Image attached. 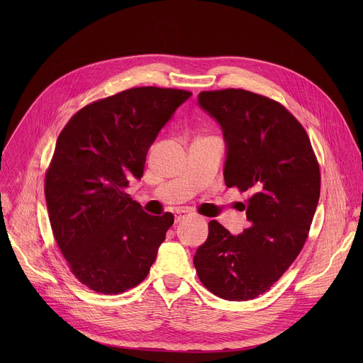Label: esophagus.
<instances>
[{
    "mask_svg": "<svg viewBox=\"0 0 363 363\" xmlns=\"http://www.w3.org/2000/svg\"><path fill=\"white\" fill-rule=\"evenodd\" d=\"M174 216H175V221L179 223V221H182L184 218H186L188 216H191V213H189L188 210H177Z\"/></svg>",
    "mask_w": 363,
    "mask_h": 363,
    "instance_id": "esophagus-1",
    "label": "esophagus"
}]
</instances>
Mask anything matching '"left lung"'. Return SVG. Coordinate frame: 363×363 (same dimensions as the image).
Segmentation results:
<instances>
[{
  "instance_id": "left-lung-1",
  "label": "left lung",
  "mask_w": 363,
  "mask_h": 363,
  "mask_svg": "<svg viewBox=\"0 0 363 363\" xmlns=\"http://www.w3.org/2000/svg\"><path fill=\"white\" fill-rule=\"evenodd\" d=\"M199 106L221 125L224 179L248 191V227L231 235L218 221L194 266L216 296L245 301L270 290L300 254L320 196V169L301 123L281 103L244 89L201 91Z\"/></svg>"
}]
</instances>
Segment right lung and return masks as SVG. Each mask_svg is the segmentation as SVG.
Segmentation results:
<instances>
[{"label": "right lung", "mask_w": 363, "mask_h": 363, "mask_svg": "<svg viewBox=\"0 0 363 363\" xmlns=\"http://www.w3.org/2000/svg\"><path fill=\"white\" fill-rule=\"evenodd\" d=\"M192 93L133 87L82 108L57 138L44 194L56 242L74 277L119 294L149 273L174 216L146 214L126 192L143 175L160 130Z\"/></svg>", "instance_id": "obj_1"}]
</instances>
